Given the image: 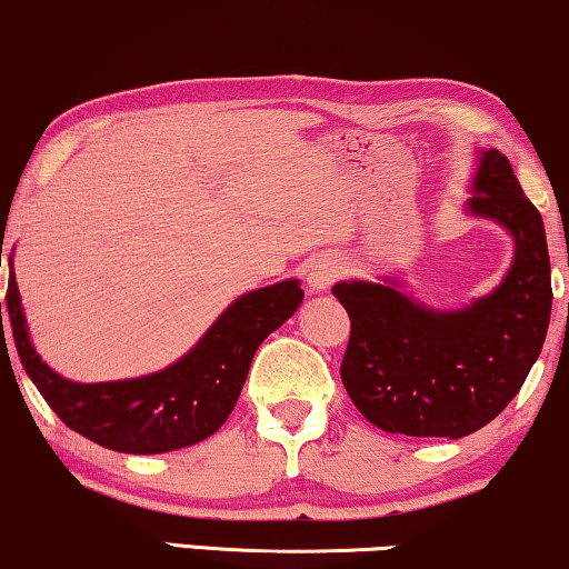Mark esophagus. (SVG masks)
Segmentation results:
<instances>
[{"label": "esophagus", "instance_id": "34e87169", "mask_svg": "<svg viewBox=\"0 0 569 569\" xmlns=\"http://www.w3.org/2000/svg\"><path fill=\"white\" fill-rule=\"evenodd\" d=\"M339 263L335 261V258L329 256H321L316 258V261L308 267V290L311 292H327L331 284H335V279L339 277Z\"/></svg>", "mask_w": 569, "mask_h": 569}]
</instances>
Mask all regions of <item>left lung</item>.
Returning <instances> with one entry per match:
<instances>
[{
  "label": "left lung",
  "mask_w": 569,
  "mask_h": 569,
  "mask_svg": "<svg viewBox=\"0 0 569 569\" xmlns=\"http://www.w3.org/2000/svg\"><path fill=\"white\" fill-rule=\"evenodd\" d=\"M465 213L510 232L507 274L462 308H431L400 279H345L331 287L350 316L342 383L381 431L460 439L499 416L541 356L551 316L543 219L510 161L478 151Z\"/></svg>",
  "instance_id": "obj_1"
}]
</instances>
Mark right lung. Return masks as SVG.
Wrapping results in <instances>:
<instances>
[{"instance_id": "right-lung-1", "label": "right lung", "mask_w": 569, "mask_h": 569, "mask_svg": "<svg viewBox=\"0 0 569 569\" xmlns=\"http://www.w3.org/2000/svg\"><path fill=\"white\" fill-rule=\"evenodd\" d=\"M300 302V279L240 295L172 366L138 379L99 383L64 379L36 352L14 282L12 253L4 308L20 363L64 426L114 452L161 455L198 445L221 429L242 392L258 345L282 327ZM0 335L4 342L2 302Z\"/></svg>"}]
</instances>
